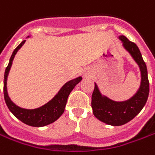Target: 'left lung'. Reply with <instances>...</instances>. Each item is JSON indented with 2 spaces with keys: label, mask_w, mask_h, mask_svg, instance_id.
Wrapping results in <instances>:
<instances>
[{
  "label": "left lung",
  "mask_w": 155,
  "mask_h": 155,
  "mask_svg": "<svg viewBox=\"0 0 155 155\" xmlns=\"http://www.w3.org/2000/svg\"><path fill=\"white\" fill-rule=\"evenodd\" d=\"M124 49L135 61L140 71V87L134 96L125 101H114L102 94L95 83L94 91L91 96V108L97 120L111 126H122L132 120L142 110L147 103L149 94V81L147 78V65L144 62L138 46L130 42L124 35H120Z\"/></svg>",
  "instance_id": "obj_1"
}]
</instances>
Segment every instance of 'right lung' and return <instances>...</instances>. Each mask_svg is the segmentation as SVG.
Here are the masks:
<instances>
[{
	"label": "right lung",
	"mask_w": 155,
	"mask_h": 155,
	"mask_svg": "<svg viewBox=\"0 0 155 155\" xmlns=\"http://www.w3.org/2000/svg\"><path fill=\"white\" fill-rule=\"evenodd\" d=\"M29 37V35L27 38ZM26 40L22 41L19 45L15 49L11 55V58L9 59L8 65L7 66L4 73V98L5 102L8 105L9 111L21 122L30 127H41L47 125H50L51 123L55 122L56 120L60 118V116L64 112L67 98L69 97L71 91L74 89V87L82 80V77H78L74 79L66 82L65 84L61 87V89L58 91V92L51 98V100L43 104L42 106L35 108V109H25L22 107H20L17 104H15L11 100V98L8 96V88H7V81L9 71L11 69L13 60L15 56L16 55L17 51L22 47V45L25 43Z\"/></svg>",
	"instance_id": "1"
}]
</instances>
